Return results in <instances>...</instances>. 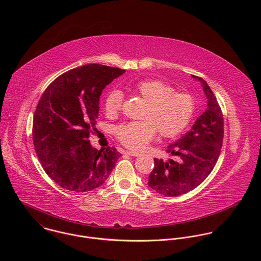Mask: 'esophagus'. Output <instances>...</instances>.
I'll list each match as a JSON object with an SVG mask.
<instances>
[{
	"label": "esophagus",
	"instance_id": "1",
	"mask_svg": "<svg viewBox=\"0 0 261 261\" xmlns=\"http://www.w3.org/2000/svg\"><path fill=\"white\" fill-rule=\"evenodd\" d=\"M124 153H125V154H127V155H132V156H139V155H141V154H142L141 152L133 151V150H126V151H124Z\"/></svg>",
	"mask_w": 261,
	"mask_h": 261
}]
</instances>
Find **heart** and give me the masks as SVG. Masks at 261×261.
Instances as JSON below:
<instances>
[{
	"label": "heart",
	"mask_w": 261,
	"mask_h": 261,
	"mask_svg": "<svg viewBox=\"0 0 261 261\" xmlns=\"http://www.w3.org/2000/svg\"><path fill=\"white\" fill-rule=\"evenodd\" d=\"M129 91L142 98L147 107L141 121L121 125L116 132L118 142L127 149L142 150L155 137L174 138L181 134L192 120L195 112L194 97L160 79H144L129 87ZM122 92L113 89L106 97L103 109L113 118L121 111Z\"/></svg>",
	"instance_id": "b5f03b06"
}]
</instances>
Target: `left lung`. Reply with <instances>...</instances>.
<instances>
[{
  "label": "left lung",
  "instance_id": "left-lung-1",
  "mask_svg": "<svg viewBox=\"0 0 261 261\" xmlns=\"http://www.w3.org/2000/svg\"><path fill=\"white\" fill-rule=\"evenodd\" d=\"M208 98V109L195 121L190 132L167 148L169 161L154 159L148 185L156 193L176 197L199 186L215 167L223 143V113L216 96L199 76Z\"/></svg>",
  "mask_w": 261,
  "mask_h": 261
}]
</instances>
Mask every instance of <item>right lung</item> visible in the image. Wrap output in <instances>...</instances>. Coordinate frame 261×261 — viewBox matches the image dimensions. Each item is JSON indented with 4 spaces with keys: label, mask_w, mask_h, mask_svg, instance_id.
I'll list each match as a JSON object with an SVG mask.
<instances>
[{
    "label": "right lung",
    "mask_w": 261,
    "mask_h": 261,
    "mask_svg": "<svg viewBox=\"0 0 261 261\" xmlns=\"http://www.w3.org/2000/svg\"><path fill=\"white\" fill-rule=\"evenodd\" d=\"M125 70L100 64L70 69L54 79L39 99L33 144L44 171L59 186L87 192L101 186L121 155L114 147L89 143L102 89Z\"/></svg>",
    "instance_id": "right-lung-1"
}]
</instances>
